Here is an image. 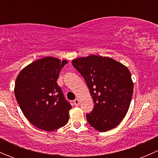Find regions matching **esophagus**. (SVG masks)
I'll return each mask as SVG.
<instances>
[{"mask_svg": "<svg viewBox=\"0 0 158 158\" xmlns=\"http://www.w3.org/2000/svg\"><path fill=\"white\" fill-rule=\"evenodd\" d=\"M73 102H74V105L76 106H79V98H76V99L73 101Z\"/></svg>", "mask_w": 158, "mask_h": 158, "instance_id": "esophagus-1", "label": "esophagus"}]
</instances>
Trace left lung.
I'll return each mask as SVG.
<instances>
[{
  "label": "left lung",
  "instance_id": "obj_1",
  "mask_svg": "<svg viewBox=\"0 0 158 158\" xmlns=\"http://www.w3.org/2000/svg\"><path fill=\"white\" fill-rule=\"evenodd\" d=\"M72 64L85 79L94 102L86 114L89 124L98 131L115 128L126 115L133 94L128 68L109 57L90 55Z\"/></svg>",
  "mask_w": 158,
  "mask_h": 158
}]
</instances>
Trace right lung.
<instances>
[{
  "instance_id": "obj_1",
  "label": "right lung",
  "mask_w": 158,
  "mask_h": 158,
  "mask_svg": "<svg viewBox=\"0 0 158 158\" xmlns=\"http://www.w3.org/2000/svg\"><path fill=\"white\" fill-rule=\"evenodd\" d=\"M67 63L44 57L22 69L16 79L14 94L20 109L32 125L46 131L56 130L69 121L72 106L56 82Z\"/></svg>"
}]
</instances>
